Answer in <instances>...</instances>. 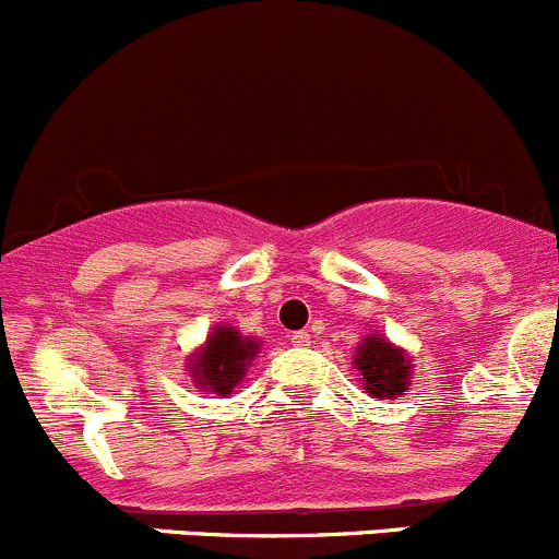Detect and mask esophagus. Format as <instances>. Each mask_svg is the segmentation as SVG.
I'll return each mask as SVG.
<instances>
[{
  "instance_id": "obj_1",
  "label": "esophagus",
  "mask_w": 559,
  "mask_h": 559,
  "mask_svg": "<svg viewBox=\"0 0 559 559\" xmlns=\"http://www.w3.org/2000/svg\"><path fill=\"white\" fill-rule=\"evenodd\" d=\"M292 343L300 348H306V346H311V335H308L306 330H297V332H292Z\"/></svg>"
}]
</instances>
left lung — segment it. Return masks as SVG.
Segmentation results:
<instances>
[{
  "label": "left lung",
  "mask_w": 559,
  "mask_h": 559,
  "mask_svg": "<svg viewBox=\"0 0 559 559\" xmlns=\"http://www.w3.org/2000/svg\"><path fill=\"white\" fill-rule=\"evenodd\" d=\"M354 365L362 373V386L373 397L392 400L397 394H403L411 384L408 354L381 335L362 337V343L357 346V354H354Z\"/></svg>",
  "instance_id": "left-lung-1"
}]
</instances>
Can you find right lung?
Returning a JSON list of instances; mask_svg holds the SVG:
<instances>
[{
    "label": "right lung",
    "mask_w": 559,
    "mask_h": 559,
    "mask_svg": "<svg viewBox=\"0 0 559 559\" xmlns=\"http://www.w3.org/2000/svg\"><path fill=\"white\" fill-rule=\"evenodd\" d=\"M257 354L259 341L243 337L235 326L218 324L205 341L202 352L189 359L191 379L202 392L222 394V397L233 394Z\"/></svg>",
    "instance_id": "add662e5"
}]
</instances>
